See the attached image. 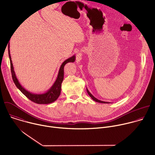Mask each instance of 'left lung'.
Segmentation results:
<instances>
[{
  "instance_id": "1",
  "label": "left lung",
  "mask_w": 155,
  "mask_h": 155,
  "mask_svg": "<svg viewBox=\"0 0 155 155\" xmlns=\"http://www.w3.org/2000/svg\"><path fill=\"white\" fill-rule=\"evenodd\" d=\"M86 91H87V94H89V96L91 97V99H93V100H94V101H96V102H99V103H102V104H109V103H110V102H105V101H101V100H99V99H96L93 95H92V94L89 91V90H87V88L86 87Z\"/></svg>"
}]
</instances>
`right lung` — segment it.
<instances>
[{"instance_id": "1", "label": "right lung", "mask_w": 155, "mask_h": 155, "mask_svg": "<svg viewBox=\"0 0 155 155\" xmlns=\"http://www.w3.org/2000/svg\"><path fill=\"white\" fill-rule=\"evenodd\" d=\"M8 55H9V58L10 61V67H11V72H12V78L16 86L21 91V92L24 95H25L31 101L38 104H48L56 101L61 94V84L64 79V66L68 62H75V55H74L72 57L67 59L62 62V64H61L60 67L58 77L54 83L47 91L42 94H36V93H32L26 90L23 86H22V85L19 82L16 76L15 72L14 71V68H13V63L11 58V55H10V45H8Z\"/></svg>"}]
</instances>
